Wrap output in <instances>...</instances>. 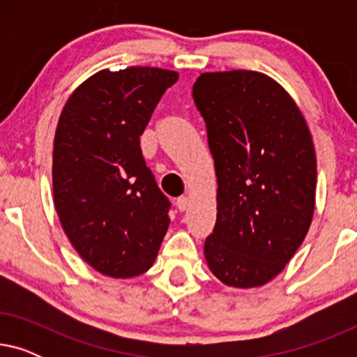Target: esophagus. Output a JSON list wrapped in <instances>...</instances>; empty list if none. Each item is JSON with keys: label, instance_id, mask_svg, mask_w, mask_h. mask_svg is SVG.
<instances>
[{"label": "esophagus", "instance_id": "obj_1", "mask_svg": "<svg viewBox=\"0 0 357 357\" xmlns=\"http://www.w3.org/2000/svg\"><path fill=\"white\" fill-rule=\"evenodd\" d=\"M188 204H190V199H188L187 197H180V198H177V208H178V211H187Z\"/></svg>", "mask_w": 357, "mask_h": 357}]
</instances>
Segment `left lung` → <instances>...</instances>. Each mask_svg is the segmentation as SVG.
I'll return each instance as SVG.
<instances>
[{
	"label": "left lung",
	"instance_id": "1",
	"mask_svg": "<svg viewBox=\"0 0 357 357\" xmlns=\"http://www.w3.org/2000/svg\"><path fill=\"white\" fill-rule=\"evenodd\" d=\"M193 99L218 177L204 258L222 284L260 287L284 270L314 218L310 130L284 87L258 71L203 73Z\"/></svg>",
	"mask_w": 357,
	"mask_h": 357
}]
</instances>
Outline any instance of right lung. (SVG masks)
Returning a JSON list of instances; mask_svg holds the SVG:
<instances>
[{
  "instance_id": "1",
  "label": "right lung",
  "mask_w": 357,
  "mask_h": 357,
  "mask_svg": "<svg viewBox=\"0 0 357 357\" xmlns=\"http://www.w3.org/2000/svg\"><path fill=\"white\" fill-rule=\"evenodd\" d=\"M177 71L100 70L76 87L53 139V203L79 257L125 280L153 266L169 229L170 203L146 167L143 135Z\"/></svg>"
}]
</instances>
